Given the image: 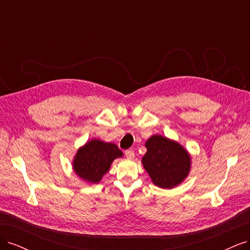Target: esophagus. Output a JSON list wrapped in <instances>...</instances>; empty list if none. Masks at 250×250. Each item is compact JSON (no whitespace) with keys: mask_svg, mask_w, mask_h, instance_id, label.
Here are the masks:
<instances>
[{"mask_svg":"<svg viewBox=\"0 0 250 250\" xmlns=\"http://www.w3.org/2000/svg\"><path fill=\"white\" fill-rule=\"evenodd\" d=\"M125 156H126L127 158H133V157H134V151L131 150V149L126 150V151H125Z\"/></svg>","mask_w":250,"mask_h":250,"instance_id":"obj_1","label":"esophagus"}]
</instances>
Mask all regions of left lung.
Instances as JSON below:
<instances>
[{
    "label": "left lung",
    "mask_w": 250,
    "mask_h": 250,
    "mask_svg": "<svg viewBox=\"0 0 250 250\" xmlns=\"http://www.w3.org/2000/svg\"><path fill=\"white\" fill-rule=\"evenodd\" d=\"M146 148L142 162L154 185L171 188L187 177L191 158L178 143L153 135L146 142Z\"/></svg>",
    "instance_id": "obj_1"
}]
</instances>
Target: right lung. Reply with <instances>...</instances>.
I'll use <instances>...</instances> for the list:
<instances>
[{"instance_id": "right-lung-1", "label": "right lung", "mask_w": 250, "mask_h": 250, "mask_svg": "<svg viewBox=\"0 0 250 250\" xmlns=\"http://www.w3.org/2000/svg\"><path fill=\"white\" fill-rule=\"evenodd\" d=\"M122 154V151L115 144L92 140L78 150L74 160V170L84 180L99 183L108 171L112 161Z\"/></svg>"}]
</instances>
